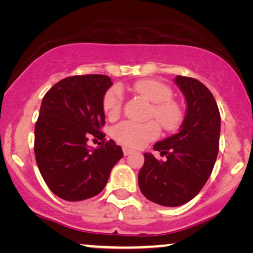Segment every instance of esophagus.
<instances>
[{
	"label": "esophagus",
	"instance_id": "1",
	"mask_svg": "<svg viewBox=\"0 0 253 253\" xmlns=\"http://www.w3.org/2000/svg\"><path fill=\"white\" fill-rule=\"evenodd\" d=\"M122 150H123V154L126 155H126H129V154L132 153V150H131V148H129V147H123Z\"/></svg>",
	"mask_w": 253,
	"mask_h": 253
}]
</instances>
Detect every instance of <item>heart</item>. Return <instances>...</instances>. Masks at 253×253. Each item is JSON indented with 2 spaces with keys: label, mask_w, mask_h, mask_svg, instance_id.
<instances>
[{
  "label": "heart",
  "mask_w": 253,
  "mask_h": 253,
  "mask_svg": "<svg viewBox=\"0 0 253 253\" xmlns=\"http://www.w3.org/2000/svg\"><path fill=\"white\" fill-rule=\"evenodd\" d=\"M132 89L153 102L150 116L158 120L165 130L177 129L183 121V110L181 105L171 99L172 91L168 85L154 79H141L134 83ZM122 106L123 93L119 86H113L103 96V112L109 119H115L122 112ZM157 123L156 121L147 123L123 121L113 127L112 136L116 141L126 146L140 147L159 137L160 126Z\"/></svg>",
  "instance_id": "heart-1"
}]
</instances>
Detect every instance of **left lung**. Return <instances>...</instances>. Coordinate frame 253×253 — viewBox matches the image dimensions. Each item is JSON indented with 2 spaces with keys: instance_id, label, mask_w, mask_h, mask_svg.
Segmentation results:
<instances>
[{
  "instance_id": "1",
  "label": "left lung",
  "mask_w": 253,
  "mask_h": 253,
  "mask_svg": "<svg viewBox=\"0 0 253 253\" xmlns=\"http://www.w3.org/2000/svg\"><path fill=\"white\" fill-rule=\"evenodd\" d=\"M175 83L188 106L184 121L178 133L153 146L166 160L145 153L138 174L141 193L167 207L181 206L198 195L212 174L220 141V112L210 89L184 76H176Z\"/></svg>"
}]
</instances>
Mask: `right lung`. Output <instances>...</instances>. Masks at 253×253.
Listing matches in <instances>:
<instances>
[{"mask_svg": "<svg viewBox=\"0 0 253 253\" xmlns=\"http://www.w3.org/2000/svg\"><path fill=\"white\" fill-rule=\"evenodd\" d=\"M112 85L105 75L72 76L56 83L41 102L34 127L37 165L48 188L68 202L101 192L123 157L121 146L101 132L102 100ZM92 136L102 143L91 150L87 141Z\"/></svg>", "mask_w": 253, "mask_h": 253, "instance_id": "add662e5", "label": "right lung"}]
</instances>
